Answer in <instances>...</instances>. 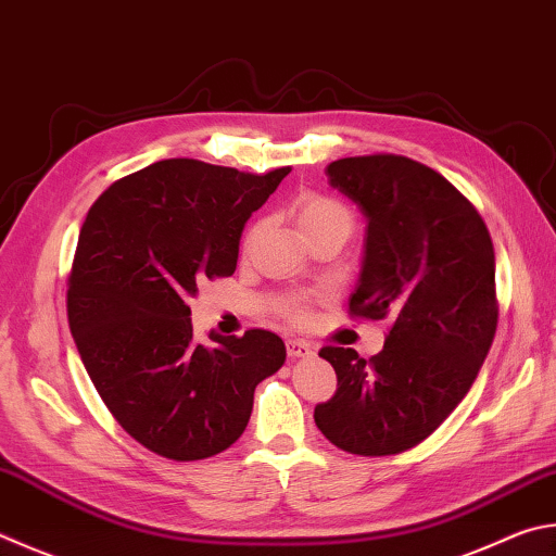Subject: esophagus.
Here are the masks:
<instances>
[{
	"label": "esophagus",
	"mask_w": 556,
	"mask_h": 556,
	"mask_svg": "<svg viewBox=\"0 0 556 556\" xmlns=\"http://www.w3.org/2000/svg\"><path fill=\"white\" fill-rule=\"evenodd\" d=\"M287 352L291 359H299V357H311L313 348L306 340H287Z\"/></svg>",
	"instance_id": "esophagus-1"
}]
</instances>
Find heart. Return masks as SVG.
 <instances>
[{"label":"heart","mask_w":556,"mask_h":556,"mask_svg":"<svg viewBox=\"0 0 556 556\" xmlns=\"http://www.w3.org/2000/svg\"><path fill=\"white\" fill-rule=\"evenodd\" d=\"M294 220L301 236L320 228H338L348 233L352 224L348 208L340 201L323 194H301L294 204ZM252 236H255V230H250L245 243H250Z\"/></svg>","instance_id":"heart-1"}]
</instances>
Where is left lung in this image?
<instances>
[{"label": "left lung", "instance_id": "8db88e82", "mask_svg": "<svg viewBox=\"0 0 556 556\" xmlns=\"http://www.w3.org/2000/svg\"><path fill=\"white\" fill-rule=\"evenodd\" d=\"M326 175L367 220L350 311L389 318L391 330L371 359L352 348L318 352L336 369L338 391L313 418L340 450L399 454L442 426L489 355L496 255L477 208L416 160L342 157Z\"/></svg>", "mask_w": 556, "mask_h": 556}]
</instances>
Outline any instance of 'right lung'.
I'll list each match as a JSON object with an SVG mask.
<instances>
[{
  "instance_id": "right-lung-1",
  "label": "right lung",
  "mask_w": 556,
  "mask_h": 556,
  "mask_svg": "<svg viewBox=\"0 0 556 556\" xmlns=\"http://www.w3.org/2000/svg\"><path fill=\"white\" fill-rule=\"evenodd\" d=\"M289 173L160 160L114 181L79 228L67 281L77 352L121 428L160 457L228 450L255 387L285 365L269 330L197 342L189 299L204 279L233 275L248 218Z\"/></svg>"
}]
</instances>
